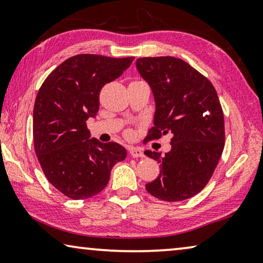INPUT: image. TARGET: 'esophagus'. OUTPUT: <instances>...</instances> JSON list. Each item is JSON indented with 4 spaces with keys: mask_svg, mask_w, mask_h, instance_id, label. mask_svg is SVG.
I'll use <instances>...</instances> for the list:
<instances>
[{
    "mask_svg": "<svg viewBox=\"0 0 263 263\" xmlns=\"http://www.w3.org/2000/svg\"><path fill=\"white\" fill-rule=\"evenodd\" d=\"M130 154L133 158H144L145 157L144 152L137 147H130Z\"/></svg>",
    "mask_w": 263,
    "mask_h": 263,
    "instance_id": "34e87169",
    "label": "esophagus"
}]
</instances>
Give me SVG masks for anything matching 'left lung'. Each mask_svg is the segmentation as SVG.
<instances>
[{
	"mask_svg": "<svg viewBox=\"0 0 263 263\" xmlns=\"http://www.w3.org/2000/svg\"><path fill=\"white\" fill-rule=\"evenodd\" d=\"M155 101L154 126L147 140L171 132L172 149L145 154L160 163V174L146 190L166 202L197 195L210 181L225 144L224 114L215 87L198 70L174 57L136 61Z\"/></svg>",
	"mask_w": 263,
	"mask_h": 263,
	"instance_id": "8db88e82",
	"label": "left lung"
}]
</instances>
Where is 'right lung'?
Listing matches in <instances>:
<instances>
[{"label":"right lung","instance_id":"add662e5","mask_svg":"<svg viewBox=\"0 0 263 263\" xmlns=\"http://www.w3.org/2000/svg\"><path fill=\"white\" fill-rule=\"evenodd\" d=\"M135 58L78 54L45 79L33 106V145L48 182L72 199L103 190L115 163L126 158L117 142L91 138L88 118L100 109V91L126 70Z\"/></svg>","mask_w":263,"mask_h":263}]
</instances>
